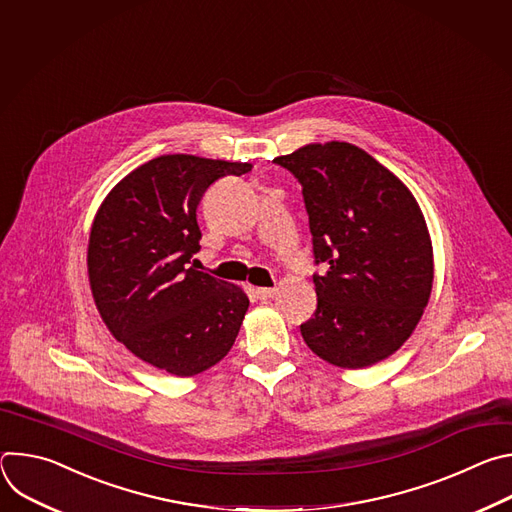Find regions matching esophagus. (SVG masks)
<instances>
[{
	"label": "esophagus",
	"mask_w": 512,
	"mask_h": 512,
	"mask_svg": "<svg viewBox=\"0 0 512 512\" xmlns=\"http://www.w3.org/2000/svg\"><path fill=\"white\" fill-rule=\"evenodd\" d=\"M255 294H257L259 300H271V298H275L277 289L275 287H257Z\"/></svg>",
	"instance_id": "1"
}]
</instances>
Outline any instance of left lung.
<instances>
[{
    "mask_svg": "<svg viewBox=\"0 0 512 512\" xmlns=\"http://www.w3.org/2000/svg\"><path fill=\"white\" fill-rule=\"evenodd\" d=\"M294 174L310 218L318 308L300 326L330 364L362 369L417 326L433 281L425 218L407 186L352 143L330 141L273 160Z\"/></svg>",
    "mask_w": 512,
    "mask_h": 512,
    "instance_id": "1",
    "label": "left lung"
}]
</instances>
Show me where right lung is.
Masks as SVG:
<instances>
[{"label": "right lung", "mask_w": 512, "mask_h": 512, "mask_svg": "<svg viewBox=\"0 0 512 512\" xmlns=\"http://www.w3.org/2000/svg\"><path fill=\"white\" fill-rule=\"evenodd\" d=\"M251 164L160 156L127 174L103 200L89 239V279L111 334L135 356L176 377L227 356L249 298L198 271L196 208L218 178Z\"/></svg>", "instance_id": "right-lung-1"}]
</instances>
